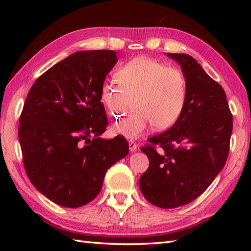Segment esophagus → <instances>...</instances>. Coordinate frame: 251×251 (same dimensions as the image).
Segmentation results:
<instances>
[{
	"label": "esophagus",
	"mask_w": 251,
	"mask_h": 251,
	"mask_svg": "<svg viewBox=\"0 0 251 251\" xmlns=\"http://www.w3.org/2000/svg\"><path fill=\"white\" fill-rule=\"evenodd\" d=\"M128 145H129V150H130V152H135V151H137L138 145H137V143H136L134 140H130V141L128 142Z\"/></svg>",
	"instance_id": "obj_1"
}]
</instances>
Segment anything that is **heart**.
<instances>
[{
	"label": "heart",
	"mask_w": 251,
	"mask_h": 251,
	"mask_svg": "<svg viewBox=\"0 0 251 251\" xmlns=\"http://www.w3.org/2000/svg\"><path fill=\"white\" fill-rule=\"evenodd\" d=\"M119 86L104 81L100 98L108 114L120 119L130 109L135 111L113 125L116 135L136 139L154 125L164 130L182 114L186 101V81L178 68L149 57H136L117 68Z\"/></svg>",
	"instance_id": "b5f03b06"
}]
</instances>
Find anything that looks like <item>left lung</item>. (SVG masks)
Instances as JSON below:
<instances>
[{
    "label": "left lung",
    "instance_id": "left-lung-1",
    "mask_svg": "<svg viewBox=\"0 0 251 251\" xmlns=\"http://www.w3.org/2000/svg\"><path fill=\"white\" fill-rule=\"evenodd\" d=\"M167 56L179 63L185 77V106L167 131L149 138L141 148L150 166L139 180L147 201L165 209L189 204L211 184L225 167L233 128L221 85L193 57Z\"/></svg>",
    "mask_w": 251,
    "mask_h": 251
}]
</instances>
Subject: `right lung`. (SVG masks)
Instances as JSON below:
<instances>
[{"mask_svg": "<svg viewBox=\"0 0 251 251\" xmlns=\"http://www.w3.org/2000/svg\"><path fill=\"white\" fill-rule=\"evenodd\" d=\"M114 50H82L56 63L26 96L18 137L31 183L56 204L77 208L102 188L106 170L129 151L125 138H100L108 126L100 88Z\"/></svg>", "mask_w": 251, "mask_h": 251, "instance_id": "right-lung-1", "label": "right lung"}]
</instances>
